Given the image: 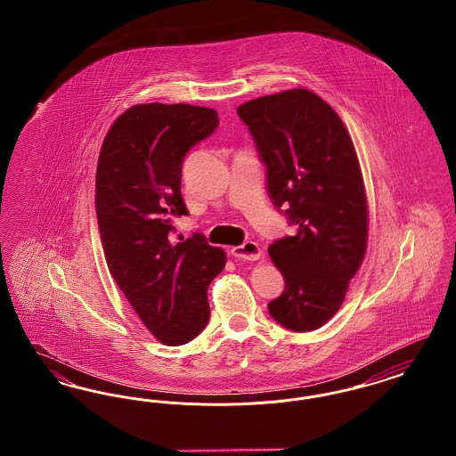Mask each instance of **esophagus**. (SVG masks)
Listing matches in <instances>:
<instances>
[{
  "label": "esophagus",
  "instance_id": "1",
  "mask_svg": "<svg viewBox=\"0 0 456 456\" xmlns=\"http://www.w3.org/2000/svg\"><path fill=\"white\" fill-rule=\"evenodd\" d=\"M231 255L239 260L255 261L260 258L261 249L255 240H246L240 246L231 248Z\"/></svg>",
  "mask_w": 456,
  "mask_h": 456
}]
</instances>
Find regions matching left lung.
<instances>
[{
	"mask_svg": "<svg viewBox=\"0 0 456 456\" xmlns=\"http://www.w3.org/2000/svg\"><path fill=\"white\" fill-rule=\"evenodd\" d=\"M238 114L266 166L272 201L297 225L268 248L285 279L268 311L292 331L318 330L340 309L368 248V198L352 138L307 88L248 101Z\"/></svg>",
	"mask_w": 456,
	"mask_h": 456,
	"instance_id": "obj_1",
	"label": "left lung"
}]
</instances>
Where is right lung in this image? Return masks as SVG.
<instances>
[{
    "label": "right lung",
    "instance_id": "obj_1",
    "mask_svg": "<svg viewBox=\"0 0 456 456\" xmlns=\"http://www.w3.org/2000/svg\"><path fill=\"white\" fill-rule=\"evenodd\" d=\"M217 125L214 109L136 104L112 123L99 153L95 210L109 272L164 346H183L207 326V290L225 266L224 249L201 234L173 236L174 218L188 216L184 155Z\"/></svg>",
    "mask_w": 456,
    "mask_h": 456
}]
</instances>
